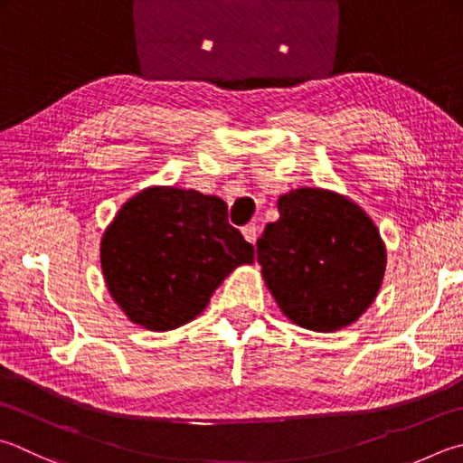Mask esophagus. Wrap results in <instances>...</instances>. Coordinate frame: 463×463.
I'll return each mask as SVG.
<instances>
[{
    "label": "esophagus",
    "mask_w": 463,
    "mask_h": 463,
    "mask_svg": "<svg viewBox=\"0 0 463 463\" xmlns=\"http://www.w3.org/2000/svg\"><path fill=\"white\" fill-rule=\"evenodd\" d=\"M241 233H243V238H246V241L256 243V240H258L256 223H250V225H246V228H241Z\"/></svg>",
    "instance_id": "obj_1"
}]
</instances>
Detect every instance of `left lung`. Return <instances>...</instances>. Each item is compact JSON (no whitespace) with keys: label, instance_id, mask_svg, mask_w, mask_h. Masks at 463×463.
<instances>
[{"label":"left lung","instance_id":"8db88e82","mask_svg":"<svg viewBox=\"0 0 463 463\" xmlns=\"http://www.w3.org/2000/svg\"><path fill=\"white\" fill-rule=\"evenodd\" d=\"M278 212L258 240V261L284 317L317 333L353 325L385 276L377 225L348 197L318 187L282 195Z\"/></svg>","mask_w":463,"mask_h":463}]
</instances>
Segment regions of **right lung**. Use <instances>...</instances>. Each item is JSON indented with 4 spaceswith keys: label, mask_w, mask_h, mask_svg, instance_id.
<instances>
[{
    "label": "right lung",
    "mask_w": 463,
    "mask_h": 463,
    "mask_svg": "<svg viewBox=\"0 0 463 463\" xmlns=\"http://www.w3.org/2000/svg\"><path fill=\"white\" fill-rule=\"evenodd\" d=\"M251 261L254 246L230 225L223 199L195 189H143L100 241L112 300L155 333L194 320L225 276Z\"/></svg>",
    "instance_id": "right-lung-1"
}]
</instances>
